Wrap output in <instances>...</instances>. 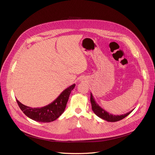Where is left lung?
<instances>
[{
    "label": "left lung",
    "mask_w": 155,
    "mask_h": 155,
    "mask_svg": "<svg viewBox=\"0 0 155 155\" xmlns=\"http://www.w3.org/2000/svg\"><path fill=\"white\" fill-rule=\"evenodd\" d=\"M90 100L91 103V106H92V110L94 112V113L97 116H98L99 117L104 119L105 121L108 122H116V121H120V120H121L127 117V116H128L129 114L134 110L133 109L132 110L130 111L127 114H123V115H120V116L113 115V114L108 113L104 109H103L100 106H99V105L96 102L92 93H91Z\"/></svg>",
    "instance_id": "8db88e82"
}]
</instances>
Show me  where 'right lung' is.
Returning a JSON list of instances; mask_svg holds the SVG:
<instances>
[{"instance_id": "1", "label": "right lung", "mask_w": 155, "mask_h": 155, "mask_svg": "<svg viewBox=\"0 0 155 155\" xmlns=\"http://www.w3.org/2000/svg\"><path fill=\"white\" fill-rule=\"evenodd\" d=\"M75 84L66 88L57 98L49 105L41 108H31L24 105L16 99V101L21 111L30 119L40 123L54 121L64 112L71 91Z\"/></svg>"}]
</instances>
